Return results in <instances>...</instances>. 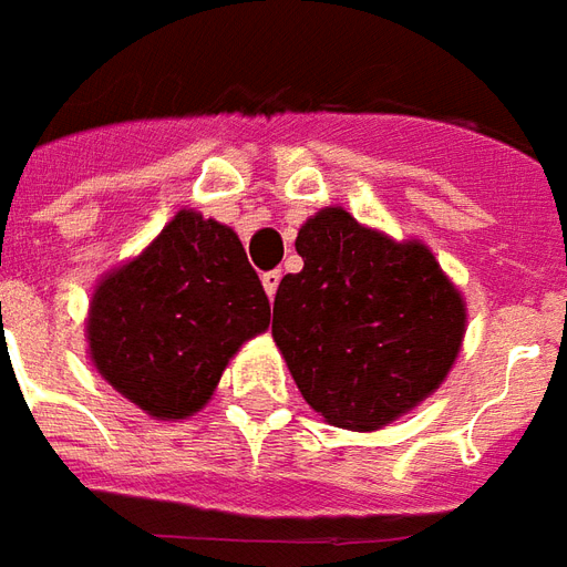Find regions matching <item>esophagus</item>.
<instances>
[{
  "instance_id": "obj_1",
  "label": "esophagus",
  "mask_w": 567,
  "mask_h": 567,
  "mask_svg": "<svg viewBox=\"0 0 567 567\" xmlns=\"http://www.w3.org/2000/svg\"><path fill=\"white\" fill-rule=\"evenodd\" d=\"M261 282H264V291H267V297L272 300V297H276V288H279V282H282V272H279V270L264 272Z\"/></svg>"
}]
</instances>
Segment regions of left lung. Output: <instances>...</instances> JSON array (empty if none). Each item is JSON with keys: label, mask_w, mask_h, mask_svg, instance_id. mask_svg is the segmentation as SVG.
<instances>
[{"label": "left lung", "mask_w": 567, "mask_h": 567, "mask_svg": "<svg viewBox=\"0 0 567 567\" xmlns=\"http://www.w3.org/2000/svg\"><path fill=\"white\" fill-rule=\"evenodd\" d=\"M303 270L272 303V339L303 400L346 430H379L430 396L463 342L465 309L433 251L321 209L297 234Z\"/></svg>", "instance_id": "8db88e82"}]
</instances>
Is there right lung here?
<instances>
[{
  "instance_id": "1",
  "label": "right lung",
  "mask_w": 567,
  "mask_h": 567,
  "mask_svg": "<svg viewBox=\"0 0 567 567\" xmlns=\"http://www.w3.org/2000/svg\"><path fill=\"white\" fill-rule=\"evenodd\" d=\"M270 324V300L237 234L179 213L92 297L90 351L104 379L153 417H188L234 351Z\"/></svg>"
}]
</instances>
